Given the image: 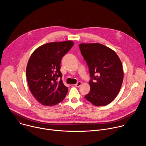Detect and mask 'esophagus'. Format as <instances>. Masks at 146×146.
<instances>
[{
	"label": "esophagus",
	"instance_id": "esophagus-1",
	"mask_svg": "<svg viewBox=\"0 0 146 146\" xmlns=\"http://www.w3.org/2000/svg\"><path fill=\"white\" fill-rule=\"evenodd\" d=\"M82 84V82L81 81H78L76 84H75V86L77 87H80L81 86V85Z\"/></svg>",
	"mask_w": 146,
	"mask_h": 146
}]
</instances>
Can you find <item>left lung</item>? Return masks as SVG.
Wrapping results in <instances>:
<instances>
[{
    "instance_id": "left-lung-1",
    "label": "left lung",
    "mask_w": 146,
    "mask_h": 146,
    "mask_svg": "<svg viewBox=\"0 0 146 146\" xmlns=\"http://www.w3.org/2000/svg\"><path fill=\"white\" fill-rule=\"evenodd\" d=\"M80 52L89 68L90 92L85 98L95 106H105L116 98L123 78L121 62L116 53L99 43L80 44Z\"/></svg>"
}]
</instances>
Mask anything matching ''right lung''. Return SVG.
<instances>
[{"label":"right lung","instance_id":"1","mask_svg":"<svg viewBox=\"0 0 146 146\" xmlns=\"http://www.w3.org/2000/svg\"><path fill=\"white\" fill-rule=\"evenodd\" d=\"M73 46L72 41L47 43L37 48L29 59L26 72L28 86L33 96L44 106L56 105L68 93V88L61 80L60 62Z\"/></svg>","mask_w":146,"mask_h":146}]
</instances>
